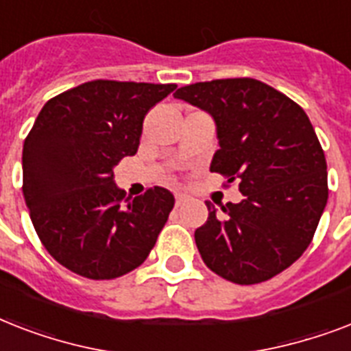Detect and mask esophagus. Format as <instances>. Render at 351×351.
I'll list each match as a JSON object with an SVG mask.
<instances>
[{
	"mask_svg": "<svg viewBox=\"0 0 351 351\" xmlns=\"http://www.w3.org/2000/svg\"><path fill=\"white\" fill-rule=\"evenodd\" d=\"M184 202H186V195H182V193H176V195H175L176 208H178V206H182Z\"/></svg>",
	"mask_w": 351,
	"mask_h": 351,
	"instance_id": "1",
	"label": "esophagus"
}]
</instances>
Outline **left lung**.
I'll use <instances>...</instances> for the list:
<instances>
[{
	"instance_id": "1",
	"label": "left lung",
	"mask_w": 351,
	"mask_h": 351,
	"mask_svg": "<svg viewBox=\"0 0 351 351\" xmlns=\"http://www.w3.org/2000/svg\"><path fill=\"white\" fill-rule=\"evenodd\" d=\"M175 98L208 111L220 149L211 173L239 182L244 200L195 231L206 266L234 284H258L289 267L313 240L328 202L326 158L304 109L253 78L198 82Z\"/></svg>"
}]
</instances>
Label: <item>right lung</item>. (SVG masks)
I'll list each match as a JSON object with an SVG mask.
<instances>
[{
    "instance_id": "obj_1",
    "label": "right lung",
    "mask_w": 351,
    "mask_h": 351,
    "mask_svg": "<svg viewBox=\"0 0 351 351\" xmlns=\"http://www.w3.org/2000/svg\"><path fill=\"white\" fill-rule=\"evenodd\" d=\"M175 84L93 80L47 101L23 143V197L41 244L76 275L111 280L142 264L175 197H125L112 180L136 154L143 118Z\"/></svg>"
}]
</instances>
